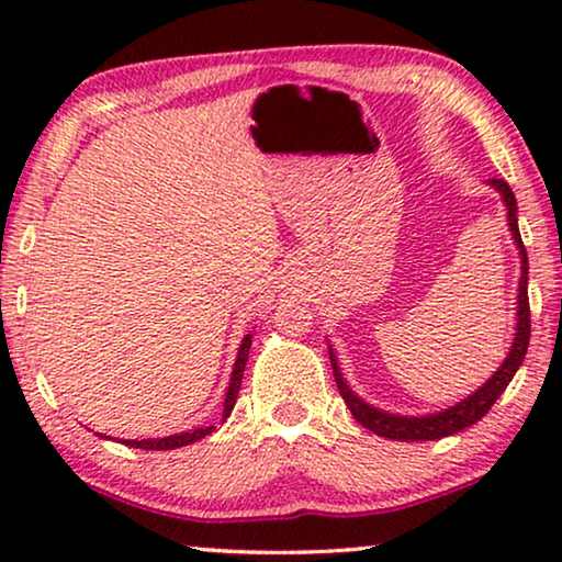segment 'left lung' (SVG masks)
<instances>
[{"instance_id": "left-lung-1", "label": "left lung", "mask_w": 562, "mask_h": 562, "mask_svg": "<svg viewBox=\"0 0 562 562\" xmlns=\"http://www.w3.org/2000/svg\"><path fill=\"white\" fill-rule=\"evenodd\" d=\"M491 187H494L504 199L506 217H509V229L521 258V279H519V296H517V337H514L509 356H506L502 368H498V371L491 375L479 391H473L471 396L463 398V402H458L456 406H450V409L437 412V414H425V417H402V414H389V412L375 409V406L366 404L363 398L352 394V389L342 379L340 368H337L335 352L329 348V360H333V371H335L337 389H340V396L345 398V404H348L352 417H356L366 429H371L373 435L389 437V440H402V442L440 440V437L456 435L460 429L475 425L481 417H486V412L496 404V398L504 394V389L509 386V381L514 379V373H517V368L527 356L529 333H532V329H529L532 325H529V296H527L529 263H527V250L525 245H521V235L517 225V199H514V191L504 179H491Z\"/></svg>"}]
</instances>
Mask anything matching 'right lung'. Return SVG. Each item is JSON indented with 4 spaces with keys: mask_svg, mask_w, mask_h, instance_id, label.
Returning <instances> with one entry per match:
<instances>
[{
    "mask_svg": "<svg viewBox=\"0 0 562 562\" xmlns=\"http://www.w3.org/2000/svg\"><path fill=\"white\" fill-rule=\"evenodd\" d=\"M250 342H252V335H245L240 350H237V360H235V368H233V379H229L227 396H225V412H222V417H225V419L229 417V412H233V406L237 402V391H240L243 371H245V363H248ZM210 432H214V427H199V429H191V432L160 437V440H125V445H130V448H140V450H176V448H183V445H191V442L202 440V437H206Z\"/></svg>",
    "mask_w": 562,
    "mask_h": 562,
    "instance_id": "right-lung-1",
    "label": "right lung"
}]
</instances>
